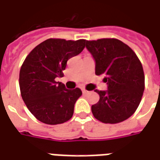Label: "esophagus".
I'll return each mask as SVG.
<instances>
[{"label":"esophagus","instance_id":"34e87169","mask_svg":"<svg viewBox=\"0 0 160 160\" xmlns=\"http://www.w3.org/2000/svg\"><path fill=\"white\" fill-rule=\"evenodd\" d=\"M82 93H83V94H87V93H88V91L83 88V89H82Z\"/></svg>","mask_w":160,"mask_h":160}]
</instances>
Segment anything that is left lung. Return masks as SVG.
<instances>
[{
    "instance_id": "left-lung-1",
    "label": "left lung",
    "mask_w": 160,
    "mask_h": 160,
    "mask_svg": "<svg viewBox=\"0 0 160 160\" xmlns=\"http://www.w3.org/2000/svg\"><path fill=\"white\" fill-rule=\"evenodd\" d=\"M95 62V74L103 75L107 90L94 91L100 100L91 107L96 119L105 123L126 120L139 106L145 88L142 63L128 45L114 38L86 41Z\"/></svg>"
}]
</instances>
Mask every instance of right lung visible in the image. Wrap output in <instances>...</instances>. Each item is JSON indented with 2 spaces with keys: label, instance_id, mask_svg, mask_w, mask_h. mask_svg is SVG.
<instances>
[{
  "label": "right lung",
  "instance_id": "add662e5",
  "mask_svg": "<svg viewBox=\"0 0 160 160\" xmlns=\"http://www.w3.org/2000/svg\"><path fill=\"white\" fill-rule=\"evenodd\" d=\"M85 42L83 39L50 38L37 45L24 59L19 72L21 96L41 122L53 125L72 118L81 89H67L55 79L64 76L67 60L81 53Z\"/></svg>",
  "mask_w": 160,
  "mask_h": 160
}]
</instances>
